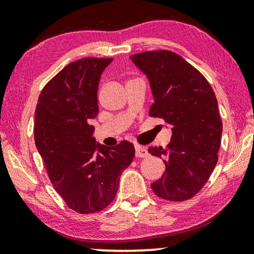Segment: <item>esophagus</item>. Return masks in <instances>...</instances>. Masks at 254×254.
Returning a JSON list of instances; mask_svg holds the SVG:
<instances>
[{"instance_id": "34e87169", "label": "esophagus", "mask_w": 254, "mask_h": 254, "mask_svg": "<svg viewBox=\"0 0 254 254\" xmlns=\"http://www.w3.org/2000/svg\"><path fill=\"white\" fill-rule=\"evenodd\" d=\"M148 150L143 148V147H140V145H135V157L137 158H145L148 157Z\"/></svg>"}]
</instances>
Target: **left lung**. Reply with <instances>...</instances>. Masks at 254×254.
Here are the masks:
<instances>
[{
	"instance_id": "1",
	"label": "left lung",
	"mask_w": 254,
	"mask_h": 254,
	"mask_svg": "<svg viewBox=\"0 0 254 254\" xmlns=\"http://www.w3.org/2000/svg\"><path fill=\"white\" fill-rule=\"evenodd\" d=\"M130 59L149 79L154 100L149 115L163 120L173 132L167 149L149 148L166 165L152 190L167 200L191 198L212 175L221 145L223 126L212 86L173 51H145Z\"/></svg>"
}]
</instances>
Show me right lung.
<instances>
[{
  "mask_svg": "<svg viewBox=\"0 0 254 254\" xmlns=\"http://www.w3.org/2000/svg\"><path fill=\"white\" fill-rule=\"evenodd\" d=\"M112 58L70 63L42 89L34 114V141L49 179L68 207L100 212L117 196L120 177L134 158V145L105 147L89 121L98 114L97 89Z\"/></svg>",
  "mask_w": 254,
  "mask_h": 254,
  "instance_id": "1",
  "label": "right lung"
}]
</instances>
